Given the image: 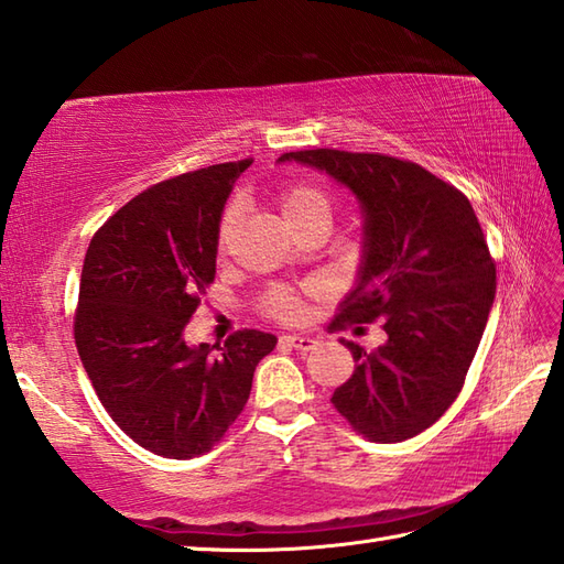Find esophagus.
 <instances>
[{
    "label": "esophagus",
    "mask_w": 564,
    "mask_h": 564,
    "mask_svg": "<svg viewBox=\"0 0 564 564\" xmlns=\"http://www.w3.org/2000/svg\"><path fill=\"white\" fill-rule=\"evenodd\" d=\"M283 346H291L295 351H313L317 341L313 337H307V334H285V337L279 339Z\"/></svg>",
    "instance_id": "esophagus-1"
}]
</instances>
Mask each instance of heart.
<instances>
[{
    "label": "heart",
    "instance_id": "1",
    "mask_svg": "<svg viewBox=\"0 0 564 564\" xmlns=\"http://www.w3.org/2000/svg\"><path fill=\"white\" fill-rule=\"evenodd\" d=\"M279 208L283 213L285 223H289L293 230L301 235L303 230H310V227H325L329 230L332 225V215H334V198L327 188H322L313 182H293L285 184L279 196ZM239 218V208L235 203H230L220 215L218 220V249L225 251L227 245H230L232 232L237 227ZM301 297L289 285H273L261 297V310L263 315L271 319H281L289 322L301 315Z\"/></svg>",
    "mask_w": 564,
    "mask_h": 564
}]
</instances>
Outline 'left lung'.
I'll list each match as a JSON object with an SVG mask.
<instances>
[{"label": "left lung", "instance_id": "obj_1", "mask_svg": "<svg viewBox=\"0 0 564 564\" xmlns=\"http://www.w3.org/2000/svg\"><path fill=\"white\" fill-rule=\"evenodd\" d=\"M349 186L366 215L364 267L329 329L380 322L388 341L354 354L332 404L368 441L422 434L463 390L497 291V267L470 200L422 164L332 148L285 152Z\"/></svg>", "mask_w": 564, "mask_h": 564}]
</instances>
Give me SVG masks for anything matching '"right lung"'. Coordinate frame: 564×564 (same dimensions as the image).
I'll return each mask as SVG.
<instances>
[{"instance_id": "add662e5", "label": "right lung", "mask_w": 564, "mask_h": 564, "mask_svg": "<svg viewBox=\"0 0 564 564\" xmlns=\"http://www.w3.org/2000/svg\"><path fill=\"white\" fill-rule=\"evenodd\" d=\"M251 158L186 172L142 191L94 232L84 257L75 344L104 410L162 458L220 443L249 400L275 337L239 329L188 346L184 329L215 281L218 220Z\"/></svg>"}]
</instances>
